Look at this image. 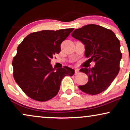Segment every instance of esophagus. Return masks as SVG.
Here are the masks:
<instances>
[{"label":"esophagus","instance_id":"34e87169","mask_svg":"<svg viewBox=\"0 0 130 130\" xmlns=\"http://www.w3.org/2000/svg\"><path fill=\"white\" fill-rule=\"evenodd\" d=\"M78 72H79V71H78V69H75V75H77V74L78 73Z\"/></svg>","mask_w":130,"mask_h":130}]
</instances>
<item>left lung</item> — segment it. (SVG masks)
Listing matches in <instances>:
<instances>
[{"mask_svg":"<svg viewBox=\"0 0 130 130\" xmlns=\"http://www.w3.org/2000/svg\"><path fill=\"white\" fill-rule=\"evenodd\" d=\"M85 45V56L93 60L92 68H82L88 75V82L78 88L83 92L96 95L106 91L119 73L122 58L119 40L110 29L96 24H88L76 29L71 34Z\"/></svg>","mask_w":130,"mask_h":130,"instance_id":"1","label":"left lung"}]
</instances>
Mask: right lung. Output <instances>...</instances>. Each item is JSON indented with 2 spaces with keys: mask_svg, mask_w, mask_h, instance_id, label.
Returning <instances> with one entry per match:
<instances>
[{
  "mask_svg": "<svg viewBox=\"0 0 130 130\" xmlns=\"http://www.w3.org/2000/svg\"><path fill=\"white\" fill-rule=\"evenodd\" d=\"M73 28L44 30L30 34L18 46L13 58V76L29 97L38 101L53 98L59 91L62 78L72 76L74 70L68 67L55 69L51 59L60 52V44Z\"/></svg>",
  "mask_w": 130,
  "mask_h": 130,
  "instance_id": "1",
  "label": "right lung"
}]
</instances>
